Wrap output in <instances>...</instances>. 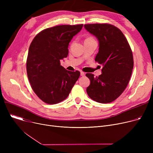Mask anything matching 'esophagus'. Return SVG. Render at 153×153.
Wrapping results in <instances>:
<instances>
[{
  "label": "esophagus",
  "mask_w": 153,
  "mask_h": 153,
  "mask_svg": "<svg viewBox=\"0 0 153 153\" xmlns=\"http://www.w3.org/2000/svg\"><path fill=\"white\" fill-rule=\"evenodd\" d=\"M81 76H85V73H84V72H81Z\"/></svg>",
  "instance_id": "34e87169"
}]
</instances>
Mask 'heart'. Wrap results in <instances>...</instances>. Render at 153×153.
<instances>
[{"instance_id":"heart-1","label":"heart","mask_w":153,"mask_h":153,"mask_svg":"<svg viewBox=\"0 0 153 153\" xmlns=\"http://www.w3.org/2000/svg\"><path fill=\"white\" fill-rule=\"evenodd\" d=\"M90 38H87V39H90Z\"/></svg>"}]
</instances>
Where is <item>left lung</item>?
Listing matches in <instances>:
<instances>
[{
  "label": "left lung",
  "instance_id": "8db88e82",
  "mask_svg": "<svg viewBox=\"0 0 153 153\" xmlns=\"http://www.w3.org/2000/svg\"><path fill=\"white\" fill-rule=\"evenodd\" d=\"M85 29L97 38L99 52L95 61L103 66L102 74H86L91 84L86 91L95 102H113L126 87L133 68V57L126 38L117 27L110 24H85Z\"/></svg>",
  "mask_w": 153,
  "mask_h": 153
}]
</instances>
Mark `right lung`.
Listing matches in <instances>:
<instances>
[{"label": "right lung", "instance_id": "right-lung-1", "mask_svg": "<svg viewBox=\"0 0 153 153\" xmlns=\"http://www.w3.org/2000/svg\"><path fill=\"white\" fill-rule=\"evenodd\" d=\"M83 25H59L46 28L34 38L29 47L27 72L32 89L48 104L65 100L80 76V72L69 71L61 66L66 58L72 38Z\"/></svg>", "mask_w": 153, "mask_h": 153}]
</instances>
